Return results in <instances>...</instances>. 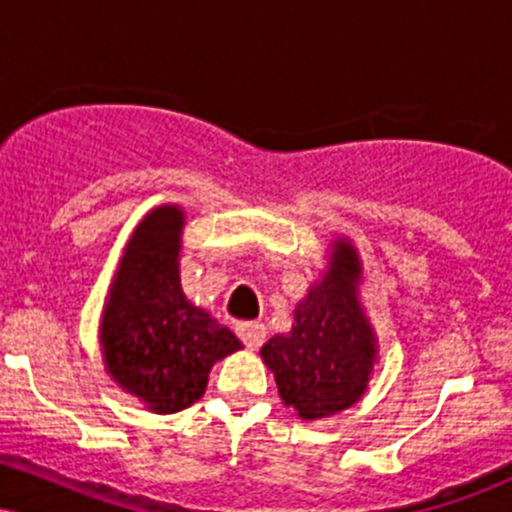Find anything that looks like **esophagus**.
Masks as SVG:
<instances>
[{"label":"esophagus","instance_id":"34e87169","mask_svg":"<svg viewBox=\"0 0 512 512\" xmlns=\"http://www.w3.org/2000/svg\"><path fill=\"white\" fill-rule=\"evenodd\" d=\"M240 342L248 346L250 351H257L264 342V337H267V330H264L262 322H240L236 327Z\"/></svg>","mask_w":512,"mask_h":512}]
</instances>
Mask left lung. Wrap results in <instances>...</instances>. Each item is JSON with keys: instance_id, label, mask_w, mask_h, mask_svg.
Returning <instances> with one entry per match:
<instances>
[{"instance_id": "8db88e82", "label": "left lung", "mask_w": 512, "mask_h": 512, "mask_svg": "<svg viewBox=\"0 0 512 512\" xmlns=\"http://www.w3.org/2000/svg\"><path fill=\"white\" fill-rule=\"evenodd\" d=\"M363 262L356 245L337 236L327 267L293 310L291 332L260 349L284 407L301 421H320L366 395L378 363V337L361 303Z\"/></svg>"}]
</instances>
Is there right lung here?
Masks as SVG:
<instances>
[{"instance_id":"obj_1","label":"right lung","mask_w":512,"mask_h":512,"mask_svg":"<svg viewBox=\"0 0 512 512\" xmlns=\"http://www.w3.org/2000/svg\"><path fill=\"white\" fill-rule=\"evenodd\" d=\"M185 209L154 207L129 236L105 296L98 342L105 373L154 414H173L207 390L216 361L243 349L180 286Z\"/></svg>"}]
</instances>
